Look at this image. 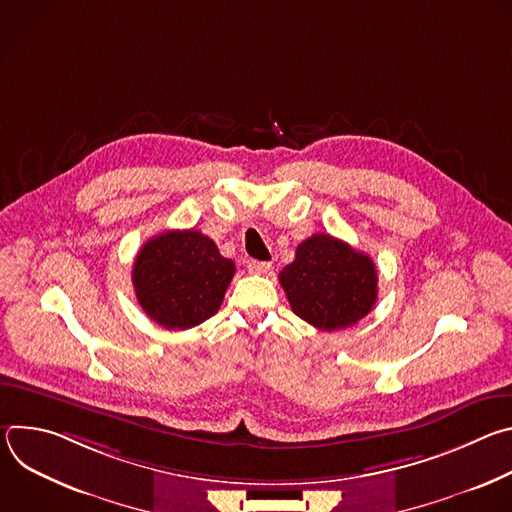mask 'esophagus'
I'll list each match as a JSON object with an SVG mask.
<instances>
[{"instance_id": "esophagus-1", "label": "esophagus", "mask_w": 512, "mask_h": 512, "mask_svg": "<svg viewBox=\"0 0 512 512\" xmlns=\"http://www.w3.org/2000/svg\"><path fill=\"white\" fill-rule=\"evenodd\" d=\"M249 271L257 273V275H267L271 271V263L269 261H249Z\"/></svg>"}]
</instances>
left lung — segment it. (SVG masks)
Segmentation results:
<instances>
[{
    "label": "left lung",
    "mask_w": 512,
    "mask_h": 512,
    "mask_svg": "<svg viewBox=\"0 0 512 512\" xmlns=\"http://www.w3.org/2000/svg\"><path fill=\"white\" fill-rule=\"evenodd\" d=\"M377 269L369 255L332 235H312L279 273L291 310L318 330H342L377 302Z\"/></svg>",
    "instance_id": "obj_1"
}]
</instances>
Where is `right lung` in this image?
I'll list each match as a JSON object with an SVG mask.
<instances>
[{"label": "right lung", "instance_id": "1", "mask_svg": "<svg viewBox=\"0 0 512 512\" xmlns=\"http://www.w3.org/2000/svg\"><path fill=\"white\" fill-rule=\"evenodd\" d=\"M235 263L200 231H166L145 243L131 281L141 310L166 330H188L214 316Z\"/></svg>", "mask_w": 512, "mask_h": 512}]
</instances>
